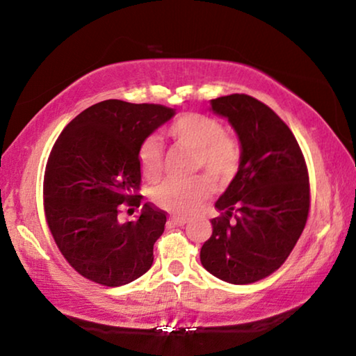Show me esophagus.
Instances as JSON below:
<instances>
[{
	"label": "esophagus",
	"mask_w": 356,
	"mask_h": 356,
	"mask_svg": "<svg viewBox=\"0 0 356 356\" xmlns=\"http://www.w3.org/2000/svg\"><path fill=\"white\" fill-rule=\"evenodd\" d=\"M186 218H184V216H171L170 218V222H172V225H176V226H184V225H186Z\"/></svg>",
	"instance_id": "1"
}]
</instances>
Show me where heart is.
Masks as SVG:
<instances>
[{
  "instance_id": "1",
  "label": "heart",
  "mask_w": 356,
  "mask_h": 356,
  "mask_svg": "<svg viewBox=\"0 0 356 356\" xmlns=\"http://www.w3.org/2000/svg\"><path fill=\"white\" fill-rule=\"evenodd\" d=\"M168 136L180 147L196 150V171L207 172L216 184H225L237 172L242 152L237 141L226 135L218 119L202 113H184L170 124ZM163 146L159 138L147 136L138 147V166L143 176L156 180L163 171ZM210 195V184L204 177L185 180L168 179L155 186V204L172 213L195 212Z\"/></svg>"
}]
</instances>
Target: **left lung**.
Here are the masks:
<instances>
[{
  "mask_svg": "<svg viewBox=\"0 0 356 356\" xmlns=\"http://www.w3.org/2000/svg\"><path fill=\"white\" fill-rule=\"evenodd\" d=\"M242 146L240 166L215 207L202 267L231 284H251L276 272L291 254L309 213L305 156L278 114L246 94L210 100ZM234 221L231 222L230 218Z\"/></svg>",
  "mask_w": 356,
  "mask_h": 356,
  "instance_id": "obj_1",
  "label": "left lung"
}]
</instances>
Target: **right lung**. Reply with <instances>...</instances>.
I'll list each match as a JSON object with an SVG mask.
<instances>
[{
	"mask_svg": "<svg viewBox=\"0 0 356 356\" xmlns=\"http://www.w3.org/2000/svg\"><path fill=\"white\" fill-rule=\"evenodd\" d=\"M172 116L163 105L105 100L58 136L45 166V218L65 261L86 280L118 287L152 267L166 212L146 202L135 221L119 213L122 204L141 206L138 147Z\"/></svg>",
	"mask_w": 356,
	"mask_h": 356,
	"instance_id": "right-lung-1",
	"label": "right lung"
}]
</instances>
